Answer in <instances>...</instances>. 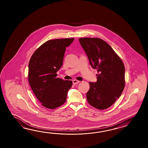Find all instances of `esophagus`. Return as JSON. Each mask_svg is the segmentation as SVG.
Listing matches in <instances>:
<instances>
[{
    "label": "esophagus",
    "mask_w": 148,
    "mask_h": 148,
    "mask_svg": "<svg viewBox=\"0 0 148 148\" xmlns=\"http://www.w3.org/2000/svg\"><path fill=\"white\" fill-rule=\"evenodd\" d=\"M73 85H76V84H79V83L80 82V81L77 80H76V79H75V80H73Z\"/></svg>",
    "instance_id": "34e87169"
}]
</instances>
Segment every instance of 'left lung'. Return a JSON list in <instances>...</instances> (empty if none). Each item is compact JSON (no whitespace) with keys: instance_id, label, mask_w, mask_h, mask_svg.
<instances>
[{"instance_id":"left-lung-1","label":"left lung","mask_w":148,"mask_h":148,"mask_svg":"<svg viewBox=\"0 0 148 148\" xmlns=\"http://www.w3.org/2000/svg\"><path fill=\"white\" fill-rule=\"evenodd\" d=\"M88 56L91 66L97 70V82H89L86 94L88 103L104 110L120 97L125 87V67L122 59L112 47L99 38L79 39Z\"/></svg>"}]
</instances>
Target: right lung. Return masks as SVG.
Returning a JSON list of instances; mask_svg holds the SVG:
<instances>
[{
  "mask_svg": "<svg viewBox=\"0 0 148 148\" xmlns=\"http://www.w3.org/2000/svg\"><path fill=\"white\" fill-rule=\"evenodd\" d=\"M74 38L50 40L35 51L28 64V79L35 96L41 105L55 109L66 101L71 80L57 78V72L63 63L66 47Z\"/></svg>",
  "mask_w": 148,
  "mask_h": 148,
  "instance_id": "obj_1",
  "label": "right lung"
}]
</instances>
